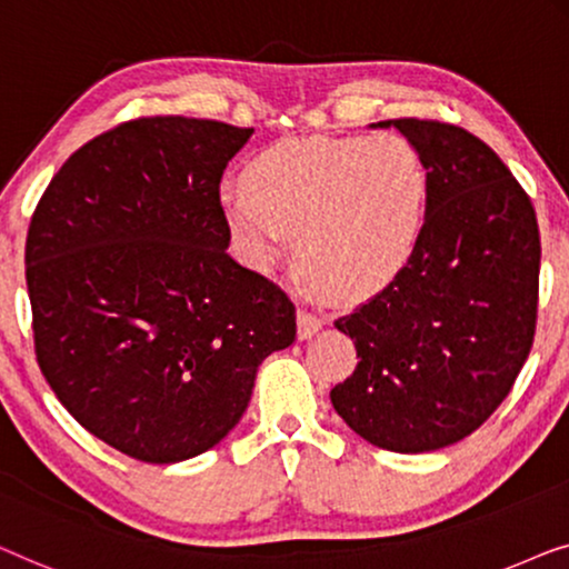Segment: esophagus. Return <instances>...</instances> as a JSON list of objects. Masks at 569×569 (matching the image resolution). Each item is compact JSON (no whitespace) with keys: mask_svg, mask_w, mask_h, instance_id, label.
I'll return each instance as SVG.
<instances>
[{"mask_svg":"<svg viewBox=\"0 0 569 569\" xmlns=\"http://www.w3.org/2000/svg\"><path fill=\"white\" fill-rule=\"evenodd\" d=\"M296 322H299V338L307 340L317 330H322V325L327 322V319L311 309H299V319H296Z\"/></svg>","mask_w":569,"mask_h":569,"instance_id":"34e87169","label":"esophagus"}]
</instances>
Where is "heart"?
I'll use <instances>...</instances> for the list:
<instances>
[{
    "mask_svg": "<svg viewBox=\"0 0 569 569\" xmlns=\"http://www.w3.org/2000/svg\"><path fill=\"white\" fill-rule=\"evenodd\" d=\"M223 190L237 250L268 270L293 234L296 258L327 291L361 299L395 281L418 247L428 172L402 136H309L278 141Z\"/></svg>",
    "mask_w": 569,
    "mask_h": 569,
    "instance_id": "b5f03b06",
    "label": "heart"
}]
</instances>
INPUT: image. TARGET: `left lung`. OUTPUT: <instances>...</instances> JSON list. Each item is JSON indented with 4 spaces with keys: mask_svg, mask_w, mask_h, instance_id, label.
Instances as JSON below:
<instances>
[{
    "mask_svg": "<svg viewBox=\"0 0 569 569\" xmlns=\"http://www.w3.org/2000/svg\"><path fill=\"white\" fill-rule=\"evenodd\" d=\"M428 172L426 223L381 293L335 319L358 366L330 391L368 443L446 448L502 405L536 335L541 239L526 190L475 133L397 118Z\"/></svg>",
    "mask_w": 569,
    "mask_h": 569,
    "instance_id": "obj_1",
    "label": "left lung"
}]
</instances>
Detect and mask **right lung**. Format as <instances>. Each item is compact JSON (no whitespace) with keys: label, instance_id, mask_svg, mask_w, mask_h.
Masks as SVG:
<instances>
[{"label":"right lung","instance_id":"right-lung-1","mask_svg":"<svg viewBox=\"0 0 569 569\" xmlns=\"http://www.w3.org/2000/svg\"><path fill=\"white\" fill-rule=\"evenodd\" d=\"M252 128L149 116L79 147L30 219L38 366L79 426L174 463L237 426L296 307L229 258L221 174Z\"/></svg>","mask_w":569,"mask_h":569}]
</instances>
